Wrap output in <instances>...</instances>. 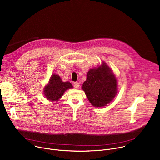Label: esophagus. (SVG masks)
Listing matches in <instances>:
<instances>
[{
	"mask_svg": "<svg viewBox=\"0 0 160 160\" xmlns=\"http://www.w3.org/2000/svg\"><path fill=\"white\" fill-rule=\"evenodd\" d=\"M73 85L74 87L76 88H78L79 87V85H80L79 83H78V82H73Z\"/></svg>",
	"mask_w": 160,
	"mask_h": 160,
	"instance_id": "esophagus-1",
	"label": "esophagus"
}]
</instances>
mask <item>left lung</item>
Returning <instances> with one entry per match:
<instances>
[{"label":"left lung","instance_id":"left-lung-1","mask_svg":"<svg viewBox=\"0 0 160 160\" xmlns=\"http://www.w3.org/2000/svg\"><path fill=\"white\" fill-rule=\"evenodd\" d=\"M82 88L90 104L103 107L109 104L117 94V80L110 68L105 62L90 69Z\"/></svg>","mask_w":160,"mask_h":160}]
</instances>
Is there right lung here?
Here are the masks:
<instances>
[{
	"label": "right lung",
	"instance_id": "1",
	"mask_svg": "<svg viewBox=\"0 0 160 160\" xmlns=\"http://www.w3.org/2000/svg\"><path fill=\"white\" fill-rule=\"evenodd\" d=\"M73 88L72 84L70 82H62L58 75H52L50 80L43 89L45 96L49 101H57L64 92L69 88Z\"/></svg>",
	"mask_w": 160,
	"mask_h": 160
}]
</instances>
